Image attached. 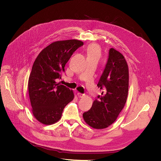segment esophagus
I'll return each instance as SVG.
<instances>
[{"instance_id": "obj_1", "label": "esophagus", "mask_w": 161, "mask_h": 161, "mask_svg": "<svg viewBox=\"0 0 161 161\" xmlns=\"http://www.w3.org/2000/svg\"><path fill=\"white\" fill-rule=\"evenodd\" d=\"M78 96L80 98H83L84 96H85V95L82 94V93H80V92H78Z\"/></svg>"}]
</instances>
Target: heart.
I'll return each mask as SVG.
<instances>
[{
    "mask_svg": "<svg viewBox=\"0 0 161 161\" xmlns=\"http://www.w3.org/2000/svg\"><path fill=\"white\" fill-rule=\"evenodd\" d=\"M87 53L88 57H100V52L99 47L95 44L89 45L87 48Z\"/></svg>",
    "mask_w": 161,
    "mask_h": 161,
    "instance_id": "1",
    "label": "heart"
}]
</instances>
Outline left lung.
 <instances>
[{"mask_svg":"<svg viewBox=\"0 0 161 161\" xmlns=\"http://www.w3.org/2000/svg\"><path fill=\"white\" fill-rule=\"evenodd\" d=\"M97 86L104 91L97 97L83 117L91 127L102 129L116 120L128 96V65L123 55L114 48L109 49L107 63Z\"/></svg>","mask_w":161,"mask_h":161,"instance_id":"8db88e82","label":"left lung"}]
</instances>
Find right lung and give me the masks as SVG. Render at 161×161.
I'll use <instances>...</instances> for the list:
<instances>
[{
    "label": "right lung",
    "instance_id": "right-lung-1",
    "mask_svg": "<svg viewBox=\"0 0 161 161\" xmlns=\"http://www.w3.org/2000/svg\"><path fill=\"white\" fill-rule=\"evenodd\" d=\"M83 43L78 40L57 41L39 53L29 78V94L36 119L52 125L61 119L64 107L74 98L72 90L57 83L64 66L75 51Z\"/></svg>",
    "mask_w": 161,
    "mask_h": 161
}]
</instances>
